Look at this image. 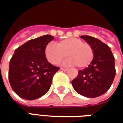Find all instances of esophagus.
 Wrapping results in <instances>:
<instances>
[{
    "instance_id": "esophagus-1",
    "label": "esophagus",
    "mask_w": 123,
    "mask_h": 123,
    "mask_svg": "<svg viewBox=\"0 0 123 123\" xmlns=\"http://www.w3.org/2000/svg\"><path fill=\"white\" fill-rule=\"evenodd\" d=\"M61 70H63V71H64V72H66V71H68V68H61Z\"/></svg>"
}]
</instances>
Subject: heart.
<instances>
[{
	"label": "heart",
	"instance_id": "obj_1",
	"mask_svg": "<svg viewBox=\"0 0 123 123\" xmlns=\"http://www.w3.org/2000/svg\"><path fill=\"white\" fill-rule=\"evenodd\" d=\"M68 56L70 58L62 62L63 65H77L79 68L88 67L93 59V51L88 43L80 39L67 38L55 43H49L45 49L47 61L53 64H58Z\"/></svg>",
	"mask_w": 123,
	"mask_h": 123
}]
</instances>
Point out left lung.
I'll return each instance as SVG.
<instances>
[{
	"label": "left lung",
	"instance_id": "1",
	"mask_svg": "<svg viewBox=\"0 0 123 123\" xmlns=\"http://www.w3.org/2000/svg\"><path fill=\"white\" fill-rule=\"evenodd\" d=\"M92 47L93 59L85 69L78 71V75L72 81L74 90L86 98H97L108 90L115 76V59L111 49L97 38L82 35Z\"/></svg>",
	"mask_w": 123,
	"mask_h": 123
}]
</instances>
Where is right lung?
Wrapping results in <instances>:
<instances>
[{
  "mask_svg": "<svg viewBox=\"0 0 123 123\" xmlns=\"http://www.w3.org/2000/svg\"><path fill=\"white\" fill-rule=\"evenodd\" d=\"M54 39L51 35H43L15 50L10 61L8 78L12 89L20 98L33 100L49 90L59 68L47 61L45 49Z\"/></svg>",
  "mask_w": 123,
  "mask_h": 123,
  "instance_id": "add662e5",
  "label": "right lung"
}]
</instances>
